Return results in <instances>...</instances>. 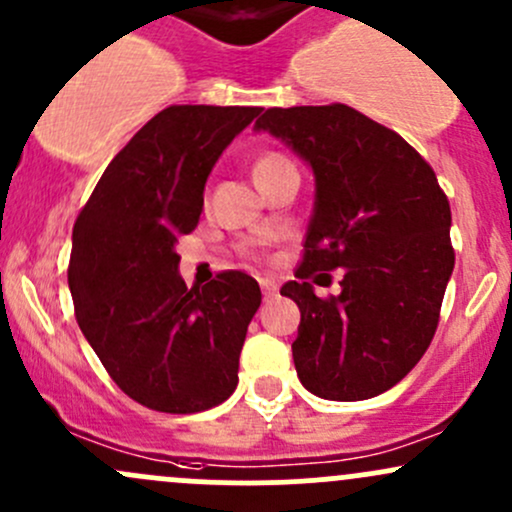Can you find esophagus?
<instances>
[{
    "label": "esophagus",
    "instance_id": "1",
    "mask_svg": "<svg viewBox=\"0 0 512 512\" xmlns=\"http://www.w3.org/2000/svg\"><path fill=\"white\" fill-rule=\"evenodd\" d=\"M258 283H261L263 298H273V295L278 293V283H276V280H271V278H261V280H258Z\"/></svg>",
    "mask_w": 512,
    "mask_h": 512
}]
</instances>
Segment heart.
Listing matches in <instances>:
<instances>
[{
    "label": "heart",
    "mask_w": 512,
    "mask_h": 512,
    "mask_svg": "<svg viewBox=\"0 0 512 512\" xmlns=\"http://www.w3.org/2000/svg\"><path fill=\"white\" fill-rule=\"evenodd\" d=\"M283 161H288V158H283V156H280V153H263V156L256 161L254 173H261V170L278 166V163H283Z\"/></svg>",
    "instance_id": "b5f03b06"
}]
</instances>
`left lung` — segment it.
Returning <instances> with one entry per match:
<instances>
[{
  "label": "left lung",
  "instance_id": "1",
  "mask_svg": "<svg viewBox=\"0 0 512 512\" xmlns=\"http://www.w3.org/2000/svg\"><path fill=\"white\" fill-rule=\"evenodd\" d=\"M256 131L315 173L305 254L280 295L300 307L293 361L324 400H366L403 381L430 346L454 271L452 210L430 163L346 104L266 109ZM343 268L342 291L320 299Z\"/></svg>",
  "mask_w": 512,
  "mask_h": 512
}]
</instances>
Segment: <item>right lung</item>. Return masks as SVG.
I'll return each mask as SVG.
<instances>
[{
  "mask_svg": "<svg viewBox=\"0 0 512 512\" xmlns=\"http://www.w3.org/2000/svg\"><path fill=\"white\" fill-rule=\"evenodd\" d=\"M258 114L261 107L163 109L112 158L75 219V317L112 381L151 410H210L239 383L261 288L241 271L188 288L175 244L197 227L217 158Z\"/></svg>",
  "mask_w": 512,
  "mask_h": 512,
  "instance_id": "obj_1",
  "label": "right lung"
}]
</instances>
